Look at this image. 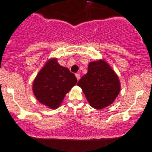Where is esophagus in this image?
<instances>
[{
    "label": "esophagus",
    "mask_w": 152,
    "mask_h": 152,
    "mask_svg": "<svg viewBox=\"0 0 152 152\" xmlns=\"http://www.w3.org/2000/svg\"><path fill=\"white\" fill-rule=\"evenodd\" d=\"M75 76H76V78H77V80H79L80 78V75L78 73V74H75Z\"/></svg>",
    "instance_id": "34e87169"
}]
</instances>
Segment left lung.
Returning <instances> with one entry per match:
<instances>
[{
  "instance_id": "1",
  "label": "left lung",
  "mask_w": 152,
  "mask_h": 152,
  "mask_svg": "<svg viewBox=\"0 0 152 152\" xmlns=\"http://www.w3.org/2000/svg\"><path fill=\"white\" fill-rule=\"evenodd\" d=\"M90 106L100 109L114 102L120 92V82L112 69L103 60L88 64V73L78 82Z\"/></svg>"
}]
</instances>
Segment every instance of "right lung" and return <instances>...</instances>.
Masks as SVG:
<instances>
[{"label":"right lung","instance_id":"right-lung-1","mask_svg":"<svg viewBox=\"0 0 152 152\" xmlns=\"http://www.w3.org/2000/svg\"><path fill=\"white\" fill-rule=\"evenodd\" d=\"M77 78L56 59L49 60L38 73L33 84L36 99L50 109H57L64 96L76 85Z\"/></svg>","mask_w":152,"mask_h":152}]
</instances>
